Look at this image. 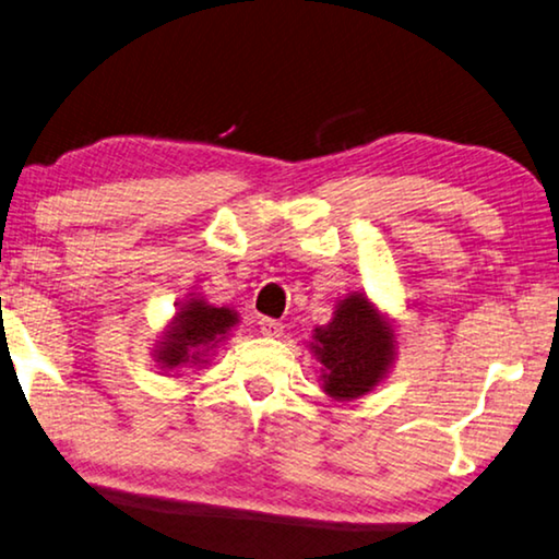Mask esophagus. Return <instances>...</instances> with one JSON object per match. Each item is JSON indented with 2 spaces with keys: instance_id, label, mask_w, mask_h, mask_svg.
I'll return each mask as SVG.
<instances>
[{
  "instance_id": "obj_1",
  "label": "esophagus",
  "mask_w": 559,
  "mask_h": 559,
  "mask_svg": "<svg viewBox=\"0 0 559 559\" xmlns=\"http://www.w3.org/2000/svg\"><path fill=\"white\" fill-rule=\"evenodd\" d=\"M260 332L264 334V337H282V332H285V328H282V322H277V320L262 317V320H260Z\"/></svg>"
}]
</instances>
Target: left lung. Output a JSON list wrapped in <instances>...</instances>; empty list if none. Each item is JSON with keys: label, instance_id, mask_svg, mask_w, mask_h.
<instances>
[{"label": "left lung", "instance_id": "8db88e82", "mask_svg": "<svg viewBox=\"0 0 559 559\" xmlns=\"http://www.w3.org/2000/svg\"><path fill=\"white\" fill-rule=\"evenodd\" d=\"M309 349L322 365V388L345 402L372 392L394 362V328L362 292L340 299L330 324L317 328Z\"/></svg>", "mask_w": 559, "mask_h": 559}]
</instances>
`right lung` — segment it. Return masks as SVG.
Here are the masks:
<instances>
[{"mask_svg":"<svg viewBox=\"0 0 559 559\" xmlns=\"http://www.w3.org/2000/svg\"><path fill=\"white\" fill-rule=\"evenodd\" d=\"M237 312L229 307H214L200 297L187 299L175 320L165 330V337L154 347L159 369L179 372L182 367L207 362L210 352L235 328Z\"/></svg>","mask_w":559,"mask_h":559,"instance_id":"right-lung-1","label":"right lung"}]
</instances>
